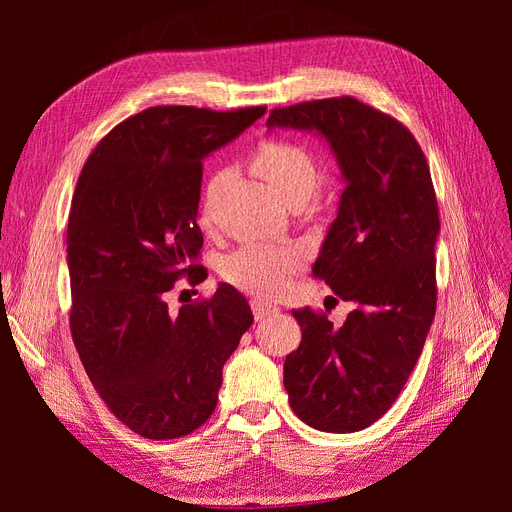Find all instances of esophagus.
<instances>
[{"mask_svg":"<svg viewBox=\"0 0 512 512\" xmlns=\"http://www.w3.org/2000/svg\"><path fill=\"white\" fill-rule=\"evenodd\" d=\"M252 309H254V316H256V320H265L267 316L275 314L277 309H280V307L273 305V303H269V301L254 299V301H252Z\"/></svg>","mask_w":512,"mask_h":512,"instance_id":"1","label":"esophagus"}]
</instances>
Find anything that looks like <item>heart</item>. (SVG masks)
Listing matches in <instances>:
<instances>
[{"instance_id": "obj_1", "label": "heart", "mask_w": 512, "mask_h": 512, "mask_svg": "<svg viewBox=\"0 0 512 512\" xmlns=\"http://www.w3.org/2000/svg\"><path fill=\"white\" fill-rule=\"evenodd\" d=\"M254 168L265 179L277 198L286 205L305 203L318 190L320 168L303 145L292 141H265L254 151ZM228 177V170H218L207 188L200 218L211 224V205L220 185ZM303 256L294 247L284 245H243L222 260V275L232 286L256 297H275L280 294L290 277L301 269Z\"/></svg>"}]
</instances>
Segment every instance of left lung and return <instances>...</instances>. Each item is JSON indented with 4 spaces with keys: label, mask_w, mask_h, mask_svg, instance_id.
<instances>
[{
    "label": "left lung",
    "mask_w": 512,
    "mask_h": 512,
    "mask_svg": "<svg viewBox=\"0 0 512 512\" xmlns=\"http://www.w3.org/2000/svg\"><path fill=\"white\" fill-rule=\"evenodd\" d=\"M267 126L322 134L346 179L314 275L354 309L339 329L312 307L292 312L303 337L284 363L290 408L320 431H361L395 404L436 316L429 164L404 123L352 96L273 108Z\"/></svg>",
    "instance_id": "8db88e82"
}]
</instances>
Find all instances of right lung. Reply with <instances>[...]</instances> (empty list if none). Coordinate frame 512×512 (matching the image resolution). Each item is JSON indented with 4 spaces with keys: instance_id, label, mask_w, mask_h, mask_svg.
I'll return each instance as SVG.
<instances>
[{
    "instance_id": "obj_1",
    "label": "right lung",
    "mask_w": 512,
    "mask_h": 512,
    "mask_svg": "<svg viewBox=\"0 0 512 512\" xmlns=\"http://www.w3.org/2000/svg\"><path fill=\"white\" fill-rule=\"evenodd\" d=\"M267 106H151L87 158L68 220L70 331L83 367L119 421L149 440L188 436L213 414L222 367L252 327L228 284L170 312L175 282L207 280L196 224L203 160Z\"/></svg>"
}]
</instances>
